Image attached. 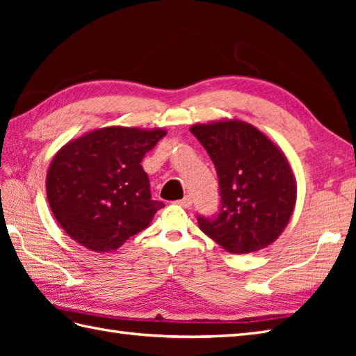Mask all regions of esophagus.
Listing matches in <instances>:
<instances>
[{"mask_svg":"<svg viewBox=\"0 0 356 356\" xmlns=\"http://www.w3.org/2000/svg\"><path fill=\"white\" fill-rule=\"evenodd\" d=\"M177 203L179 205H182L184 208H190L193 205V199L190 197V195H185V197L182 200H179Z\"/></svg>","mask_w":356,"mask_h":356,"instance_id":"esophagus-1","label":"esophagus"}]
</instances>
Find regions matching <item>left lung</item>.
Wrapping results in <instances>:
<instances>
[{"label": "left lung", "mask_w": 356, "mask_h": 356, "mask_svg": "<svg viewBox=\"0 0 356 356\" xmlns=\"http://www.w3.org/2000/svg\"><path fill=\"white\" fill-rule=\"evenodd\" d=\"M190 130L216 166L222 195L220 213L199 216V228L231 254L274 243L297 202V180L282 148L238 119L195 124Z\"/></svg>", "instance_id": "obj_1"}]
</instances>
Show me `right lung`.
<instances>
[{
    "instance_id": "right-lung-1",
    "label": "right lung",
    "mask_w": 356,
    "mask_h": 356,
    "mask_svg": "<svg viewBox=\"0 0 356 356\" xmlns=\"http://www.w3.org/2000/svg\"><path fill=\"white\" fill-rule=\"evenodd\" d=\"M162 128L104 127L67 142L47 171V200L61 228L95 252L122 246L145 229L163 202L151 199L142 159Z\"/></svg>"
}]
</instances>
